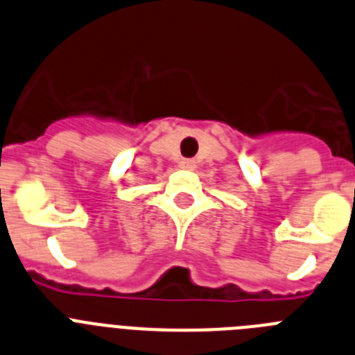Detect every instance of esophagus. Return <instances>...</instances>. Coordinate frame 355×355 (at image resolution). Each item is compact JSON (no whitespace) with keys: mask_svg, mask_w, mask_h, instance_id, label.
Returning a JSON list of instances; mask_svg holds the SVG:
<instances>
[{"mask_svg":"<svg viewBox=\"0 0 355 355\" xmlns=\"http://www.w3.org/2000/svg\"><path fill=\"white\" fill-rule=\"evenodd\" d=\"M180 168L193 169V168H195V160H193V159H182L180 160Z\"/></svg>","mask_w":355,"mask_h":355,"instance_id":"esophagus-1","label":"esophagus"}]
</instances>
